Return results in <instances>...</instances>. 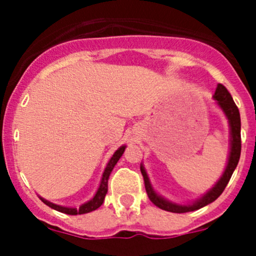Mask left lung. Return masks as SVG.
<instances>
[{
    "label": "left lung",
    "instance_id": "8db88e82",
    "mask_svg": "<svg viewBox=\"0 0 256 256\" xmlns=\"http://www.w3.org/2000/svg\"><path fill=\"white\" fill-rule=\"evenodd\" d=\"M213 99L216 100V104L220 108L222 112H224L226 118H228L229 122V130H230V148H229V156L226 166L224 168V172L222 174L220 178L216 182V184L207 190L204 194L198 200H193V202L187 203V204H180V203L171 202V200H166L162 197L161 194L154 190L152 187L151 180H150L148 174H147L146 168L142 164H141V174L144 176V188H146L147 196H148L150 200L157 206L158 208L164 209V210L172 212V213H187V212H193L200 209L209 203L214 202L219 196L223 193L224 188L228 184L229 180H230L232 174H233L234 170L238 166V162L240 158V151H242V138H240V114L238 108H236V102H234L233 98L229 94L226 88L224 85L218 84L216 85V92L213 95Z\"/></svg>",
    "mask_w": 256,
    "mask_h": 256
}]
</instances>
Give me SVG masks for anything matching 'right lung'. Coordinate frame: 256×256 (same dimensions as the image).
I'll use <instances>...</instances> for the list:
<instances>
[{"label": "right lung", "mask_w": 256, "mask_h": 256, "mask_svg": "<svg viewBox=\"0 0 256 256\" xmlns=\"http://www.w3.org/2000/svg\"><path fill=\"white\" fill-rule=\"evenodd\" d=\"M125 148H126V144H122V146H120L118 150H116L115 152H114L112 158L109 160V162H108L106 167H105V170H104V172H102V180H100V184H99V187H98L96 192H95L94 197H92L90 200H88V202L82 203V204L80 206L79 208H76V207H64V206H59V204H56V203L49 202V200H44L43 197H40V196H38V197H40V200H42L44 204H47L48 207H50L52 209H56V210L60 212V213L69 214V216L85 214V213H89V212L95 210V209H98L100 207V206L102 204V203H104L105 196H106V193H108V180H109L110 174L112 172L114 167H115V164H118V161L120 160V157L122 156Z\"/></svg>", "instance_id": "1"}]
</instances>
